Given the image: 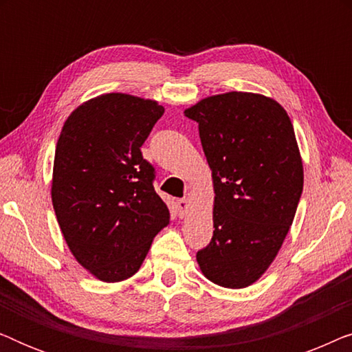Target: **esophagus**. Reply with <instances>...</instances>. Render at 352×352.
<instances>
[{
  "instance_id": "34e87169",
  "label": "esophagus",
  "mask_w": 352,
  "mask_h": 352,
  "mask_svg": "<svg viewBox=\"0 0 352 352\" xmlns=\"http://www.w3.org/2000/svg\"><path fill=\"white\" fill-rule=\"evenodd\" d=\"M177 205V213H179L181 218H184V216L189 213V199H179L176 201Z\"/></svg>"
}]
</instances>
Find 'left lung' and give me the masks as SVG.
<instances>
[{
	"label": "left lung",
	"instance_id": "left-lung-1",
	"mask_svg": "<svg viewBox=\"0 0 352 352\" xmlns=\"http://www.w3.org/2000/svg\"><path fill=\"white\" fill-rule=\"evenodd\" d=\"M184 113L199 123L216 194L213 237L197 261L221 287H248L277 256L301 199L293 124L276 100L237 91L206 98Z\"/></svg>",
	"mask_w": 352,
	"mask_h": 352
}]
</instances>
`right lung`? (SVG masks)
<instances>
[{
  "label": "right lung",
  "instance_id": "1",
  "mask_svg": "<svg viewBox=\"0 0 352 352\" xmlns=\"http://www.w3.org/2000/svg\"><path fill=\"white\" fill-rule=\"evenodd\" d=\"M165 112L155 100L110 93L80 105L56 146L52 205L81 266L104 282L131 277L170 223L141 147Z\"/></svg>",
  "mask_w": 352,
  "mask_h": 352
}]
</instances>
